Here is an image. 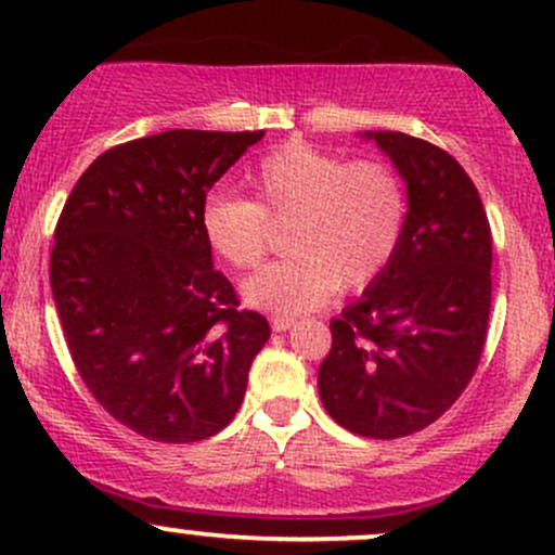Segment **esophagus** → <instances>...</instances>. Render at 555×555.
Wrapping results in <instances>:
<instances>
[{
    "instance_id": "esophagus-1",
    "label": "esophagus",
    "mask_w": 555,
    "mask_h": 555,
    "mask_svg": "<svg viewBox=\"0 0 555 555\" xmlns=\"http://www.w3.org/2000/svg\"><path fill=\"white\" fill-rule=\"evenodd\" d=\"M295 323H297L295 318H289V315H273L271 318V328L279 331V334H282V331H289Z\"/></svg>"
}]
</instances>
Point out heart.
I'll return each mask as SVG.
<instances>
[{
  "label": "heart",
  "mask_w": 555,
  "mask_h": 555,
  "mask_svg": "<svg viewBox=\"0 0 555 555\" xmlns=\"http://www.w3.org/2000/svg\"><path fill=\"white\" fill-rule=\"evenodd\" d=\"M256 201L216 190L203 201L208 247L232 269H253L271 247V227H286L292 253L242 284L253 308L302 315L339 289H360L397 256L410 219L406 184L380 158H349L289 140L247 171Z\"/></svg>",
  "instance_id": "heart-1"
}]
</instances>
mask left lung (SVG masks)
Instances as JSON below:
<instances>
[{
	"mask_svg": "<svg viewBox=\"0 0 555 555\" xmlns=\"http://www.w3.org/2000/svg\"><path fill=\"white\" fill-rule=\"evenodd\" d=\"M406 182L410 219L397 256L331 321L318 393L341 428L401 438L462 397L482 358L493 240L467 171L404 132H365Z\"/></svg>",
	"mask_w": 555,
	"mask_h": 555,
	"instance_id": "1",
	"label": "left lung"
}]
</instances>
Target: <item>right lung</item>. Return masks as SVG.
<instances>
[{
	"label": "right lung",
	"instance_id": "add662e5",
	"mask_svg": "<svg viewBox=\"0 0 555 555\" xmlns=\"http://www.w3.org/2000/svg\"><path fill=\"white\" fill-rule=\"evenodd\" d=\"M263 132L169 130L82 171L54 229L52 295L82 384L114 420L193 443L237 415L269 321L214 269L201 208Z\"/></svg>",
	"mask_w": 555,
	"mask_h": 555
}]
</instances>
